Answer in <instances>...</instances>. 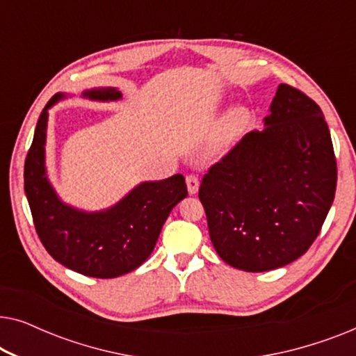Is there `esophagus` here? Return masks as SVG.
Returning a JSON list of instances; mask_svg holds the SVG:
<instances>
[{
	"mask_svg": "<svg viewBox=\"0 0 356 356\" xmlns=\"http://www.w3.org/2000/svg\"><path fill=\"white\" fill-rule=\"evenodd\" d=\"M186 186H188V193L196 194L199 191V178L194 177V175H188L186 177Z\"/></svg>",
	"mask_w": 356,
	"mask_h": 356,
	"instance_id": "1",
	"label": "esophagus"
}]
</instances>
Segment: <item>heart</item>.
Returning <instances> with one entry per match:
<instances>
[{
    "label": "heart",
    "mask_w": 356,
    "mask_h": 356,
    "mask_svg": "<svg viewBox=\"0 0 356 356\" xmlns=\"http://www.w3.org/2000/svg\"><path fill=\"white\" fill-rule=\"evenodd\" d=\"M250 113L245 106L233 105L217 121L206 145V157L218 159L225 155L246 128Z\"/></svg>",
    "instance_id": "b5f03b06"
}]
</instances>
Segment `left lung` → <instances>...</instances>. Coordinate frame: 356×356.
I'll list each match as a JSON object with an SVG mask.
<instances>
[{
  "label": "left lung",
  "instance_id": "1",
  "mask_svg": "<svg viewBox=\"0 0 356 356\" xmlns=\"http://www.w3.org/2000/svg\"><path fill=\"white\" fill-rule=\"evenodd\" d=\"M264 129L251 131L199 188L209 235L232 267L266 272L303 256L334 202L337 163L323 111L280 84Z\"/></svg>",
  "mask_w": 356,
  "mask_h": 356
}]
</instances>
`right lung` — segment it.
<instances>
[{
    "instance_id": "right-lung-1",
    "label": "right lung",
    "mask_w": 356,
    "mask_h": 356,
    "mask_svg": "<svg viewBox=\"0 0 356 356\" xmlns=\"http://www.w3.org/2000/svg\"><path fill=\"white\" fill-rule=\"evenodd\" d=\"M72 94H56L38 118L24 167V191L38 238L53 259L97 279H115L138 269L152 254L172 209L188 196L183 175L140 181L113 206L84 211L60 197L47 172L48 110ZM92 102H116V87H94L81 94Z\"/></svg>"
}]
</instances>
